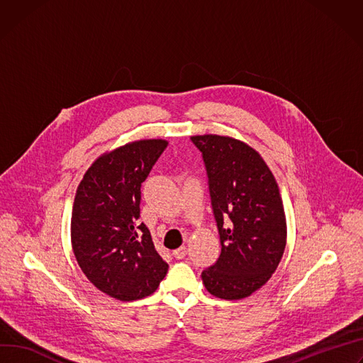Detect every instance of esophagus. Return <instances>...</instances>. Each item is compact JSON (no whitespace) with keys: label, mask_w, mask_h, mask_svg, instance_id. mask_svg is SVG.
<instances>
[{"label":"esophagus","mask_w":363,"mask_h":363,"mask_svg":"<svg viewBox=\"0 0 363 363\" xmlns=\"http://www.w3.org/2000/svg\"><path fill=\"white\" fill-rule=\"evenodd\" d=\"M177 259H184L185 256H186V247L185 246H182V247H179V249H177V250H174V253H172Z\"/></svg>","instance_id":"1"}]
</instances>
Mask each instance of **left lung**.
Listing matches in <instances>:
<instances>
[{"label": "left lung", "instance_id": "left-lung-1", "mask_svg": "<svg viewBox=\"0 0 363 363\" xmlns=\"http://www.w3.org/2000/svg\"><path fill=\"white\" fill-rule=\"evenodd\" d=\"M203 155L221 253L201 274L210 294L240 300L265 285L286 245L278 184L260 155L240 140L192 136Z\"/></svg>", "mask_w": 363, "mask_h": 363}]
</instances>
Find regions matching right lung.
<instances>
[{
	"label": "right lung",
	"mask_w": 363,
	"mask_h": 363,
	"mask_svg": "<svg viewBox=\"0 0 363 363\" xmlns=\"http://www.w3.org/2000/svg\"><path fill=\"white\" fill-rule=\"evenodd\" d=\"M167 146L139 140L106 153L77 189L71 240L78 265L95 288L120 301L153 294L169 268L139 220L142 184Z\"/></svg>",
	"instance_id": "obj_1"
}]
</instances>
